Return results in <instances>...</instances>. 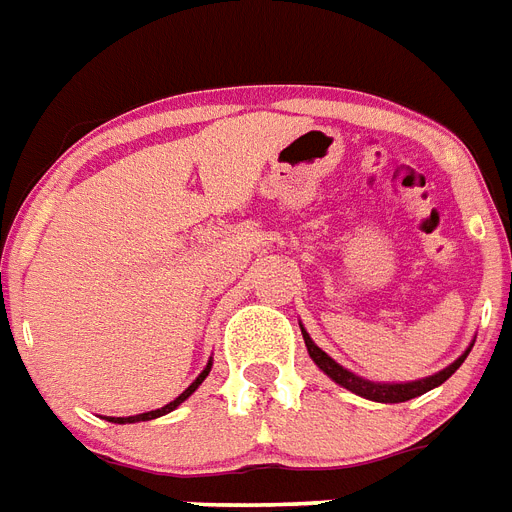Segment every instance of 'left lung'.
Wrapping results in <instances>:
<instances>
[{
	"label": "left lung",
	"instance_id": "1",
	"mask_svg": "<svg viewBox=\"0 0 512 512\" xmlns=\"http://www.w3.org/2000/svg\"><path fill=\"white\" fill-rule=\"evenodd\" d=\"M303 337H305V345H308V353H311V358L316 361V366L324 369V372L337 382V385L353 390L356 396H364L369 398V401H380V404H401V401H409V398H417L422 396V393H428V390H433L436 385L449 380V377L460 369V364L468 358L470 353V350H465V353H462L452 366H446V369H441V372L433 374V377H425V380H417V382H404V385H385V382L361 380V377H356V374L348 372V369H342L335 358H329L327 353H324V350H321L311 337H308L305 329H303Z\"/></svg>",
	"mask_w": 512,
	"mask_h": 512
}]
</instances>
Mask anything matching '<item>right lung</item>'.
I'll list each match as a JSON object with an SVG mask.
<instances>
[{
    "label": "right lung",
    "instance_id": "1",
    "mask_svg": "<svg viewBox=\"0 0 512 512\" xmlns=\"http://www.w3.org/2000/svg\"><path fill=\"white\" fill-rule=\"evenodd\" d=\"M209 369H212V361H209V364H207V369H204V372H201L199 377H196V380H193L191 385H188V388H185L183 393H180V396L175 398V401H170V404H167V406H162V409H156V412H146V414H135V417H111V422H119V425H124V422H143V420H156V417H162V414L172 412V409H175V406H180V404H183L185 398L191 396L193 390L199 388L201 382H204V377H207V374H209Z\"/></svg>",
    "mask_w": 512,
    "mask_h": 512
}]
</instances>
